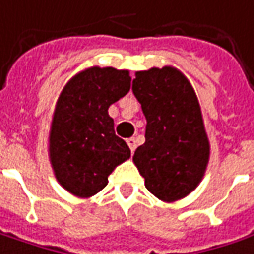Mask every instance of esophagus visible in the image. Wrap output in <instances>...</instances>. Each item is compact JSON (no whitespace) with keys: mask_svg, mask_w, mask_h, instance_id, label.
<instances>
[{"mask_svg":"<svg viewBox=\"0 0 254 254\" xmlns=\"http://www.w3.org/2000/svg\"><path fill=\"white\" fill-rule=\"evenodd\" d=\"M127 146H129V149H130V151L133 153L134 149H136V140H134L133 137H129V139H127Z\"/></svg>","mask_w":254,"mask_h":254,"instance_id":"obj_1","label":"esophagus"}]
</instances>
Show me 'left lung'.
<instances>
[{
    "instance_id": "obj_1",
    "label": "left lung",
    "mask_w": 254,
    "mask_h": 254,
    "mask_svg": "<svg viewBox=\"0 0 254 254\" xmlns=\"http://www.w3.org/2000/svg\"><path fill=\"white\" fill-rule=\"evenodd\" d=\"M132 90L147 121L134 165L156 197L168 203L184 199L201 182L210 158L197 96L172 66L136 72Z\"/></svg>"
}]
</instances>
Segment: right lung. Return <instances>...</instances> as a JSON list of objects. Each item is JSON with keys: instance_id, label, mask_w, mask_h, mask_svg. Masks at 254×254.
<instances>
[{"instance_id": "1", "label": "right lung", "mask_w": 254, "mask_h": 254, "mask_svg": "<svg viewBox=\"0 0 254 254\" xmlns=\"http://www.w3.org/2000/svg\"><path fill=\"white\" fill-rule=\"evenodd\" d=\"M130 89L129 70L91 66L61 91L50 129V161L60 185L77 197L104 189L130 150L115 134L110 105Z\"/></svg>"}]
</instances>
